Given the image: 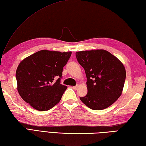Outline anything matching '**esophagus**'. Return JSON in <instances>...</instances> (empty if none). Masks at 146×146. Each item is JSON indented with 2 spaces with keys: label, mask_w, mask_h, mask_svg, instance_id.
<instances>
[{
  "label": "esophagus",
  "mask_w": 146,
  "mask_h": 146,
  "mask_svg": "<svg viewBox=\"0 0 146 146\" xmlns=\"http://www.w3.org/2000/svg\"><path fill=\"white\" fill-rule=\"evenodd\" d=\"M78 87H79V85H76V86H73V88L75 89V90H77L78 88Z\"/></svg>",
  "instance_id": "obj_1"
}]
</instances>
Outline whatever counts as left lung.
I'll list each match as a JSON object with an SVG mask.
<instances>
[{
    "label": "left lung",
    "instance_id": "1",
    "mask_svg": "<svg viewBox=\"0 0 146 146\" xmlns=\"http://www.w3.org/2000/svg\"><path fill=\"white\" fill-rule=\"evenodd\" d=\"M76 57L87 78V94L80 100L92 110L110 107L122 94L126 77L123 63L104 49L78 51Z\"/></svg>",
    "mask_w": 146,
    "mask_h": 146
}]
</instances>
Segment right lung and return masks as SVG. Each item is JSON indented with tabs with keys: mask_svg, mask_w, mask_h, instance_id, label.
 Masks as SVG:
<instances>
[{
	"mask_svg": "<svg viewBox=\"0 0 146 146\" xmlns=\"http://www.w3.org/2000/svg\"><path fill=\"white\" fill-rule=\"evenodd\" d=\"M71 54V51L41 50L24 58L15 73L21 98L39 111L55 106L67 88L60 80Z\"/></svg>",
	"mask_w": 146,
	"mask_h": 146,
	"instance_id": "1",
	"label": "right lung"
}]
</instances>
